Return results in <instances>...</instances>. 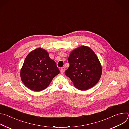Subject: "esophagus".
Segmentation results:
<instances>
[{
	"label": "esophagus",
	"mask_w": 129,
	"mask_h": 129,
	"mask_svg": "<svg viewBox=\"0 0 129 129\" xmlns=\"http://www.w3.org/2000/svg\"><path fill=\"white\" fill-rule=\"evenodd\" d=\"M65 67H62V68H61V69H60L61 73H62V74H63V73H64V72H65Z\"/></svg>",
	"instance_id": "1"
}]
</instances>
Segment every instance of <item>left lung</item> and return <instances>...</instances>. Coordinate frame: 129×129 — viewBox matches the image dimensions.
<instances>
[{
    "mask_svg": "<svg viewBox=\"0 0 129 129\" xmlns=\"http://www.w3.org/2000/svg\"><path fill=\"white\" fill-rule=\"evenodd\" d=\"M68 62L69 66L65 75L78 89L86 90L99 82L102 68L96 55L90 48L84 46L75 49L70 53Z\"/></svg>",
    "mask_w": 129,
    "mask_h": 129,
    "instance_id": "1",
    "label": "left lung"
}]
</instances>
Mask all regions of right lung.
<instances>
[{"label": "right lung", "mask_w": 129, "mask_h": 129, "mask_svg": "<svg viewBox=\"0 0 129 129\" xmlns=\"http://www.w3.org/2000/svg\"><path fill=\"white\" fill-rule=\"evenodd\" d=\"M59 73L56 63L49 58L48 53L42 48H37L26 57L20 76L28 88L40 91L46 88Z\"/></svg>", "instance_id": "right-lung-1"}]
</instances>
